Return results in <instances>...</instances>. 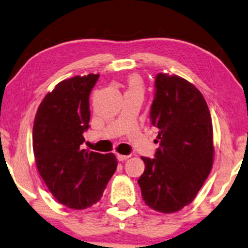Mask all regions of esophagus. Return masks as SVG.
<instances>
[{
    "instance_id": "1",
    "label": "esophagus",
    "mask_w": 248,
    "mask_h": 248,
    "mask_svg": "<svg viewBox=\"0 0 248 248\" xmlns=\"http://www.w3.org/2000/svg\"><path fill=\"white\" fill-rule=\"evenodd\" d=\"M129 157H130L129 155H121V154L117 155V158L118 160H120V162H124V160H127Z\"/></svg>"
}]
</instances>
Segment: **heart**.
<instances>
[{"mask_svg": "<svg viewBox=\"0 0 248 248\" xmlns=\"http://www.w3.org/2000/svg\"><path fill=\"white\" fill-rule=\"evenodd\" d=\"M127 92L131 91H140L142 92V81L138 75H130L127 79Z\"/></svg>", "mask_w": 248, "mask_h": 248, "instance_id": "obj_1", "label": "heart"}]
</instances>
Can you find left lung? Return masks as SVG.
Listing matches in <instances>:
<instances>
[{
  "instance_id": "obj_1",
  "label": "left lung",
  "mask_w": 248,
  "mask_h": 248,
  "mask_svg": "<svg viewBox=\"0 0 248 248\" xmlns=\"http://www.w3.org/2000/svg\"><path fill=\"white\" fill-rule=\"evenodd\" d=\"M155 88L151 119L159 148L155 158L141 157L146 166L138 184L148 207L172 214L194 200L210 174L214 131L207 102L192 83L159 73Z\"/></svg>"
}]
</instances>
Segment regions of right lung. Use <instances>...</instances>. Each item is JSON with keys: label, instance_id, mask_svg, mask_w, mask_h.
<instances>
[{"label": "right lung", "instance_id": "add662e5", "mask_svg": "<svg viewBox=\"0 0 248 248\" xmlns=\"http://www.w3.org/2000/svg\"><path fill=\"white\" fill-rule=\"evenodd\" d=\"M99 74L74 76L47 93L33 121L32 148L40 176L59 203L86 209L100 201L117 170L112 153L83 149L89 129V96Z\"/></svg>", "mask_w": 248, "mask_h": 248}]
</instances>
